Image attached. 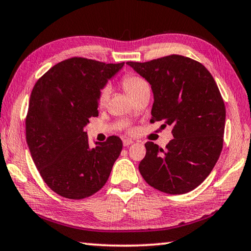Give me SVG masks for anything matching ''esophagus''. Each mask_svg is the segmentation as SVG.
<instances>
[{"mask_svg": "<svg viewBox=\"0 0 251 251\" xmlns=\"http://www.w3.org/2000/svg\"><path fill=\"white\" fill-rule=\"evenodd\" d=\"M132 144H133V140H131V139H125V140H123V146H126V147H128Z\"/></svg>", "mask_w": 251, "mask_h": 251, "instance_id": "esophagus-1", "label": "esophagus"}]
</instances>
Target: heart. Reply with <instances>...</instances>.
<instances>
[{"mask_svg": "<svg viewBox=\"0 0 251 251\" xmlns=\"http://www.w3.org/2000/svg\"><path fill=\"white\" fill-rule=\"evenodd\" d=\"M122 85L123 88L126 92V94L133 99L137 94H139L140 92H143L144 89L148 88V83L147 81L143 79L141 77H138V75H126L125 78L122 79ZM110 93H111V88L108 86H105L100 89V95H99V103L100 105H104L106 103L108 97H110Z\"/></svg>", "mask_w": 251, "mask_h": 251, "instance_id": "1", "label": "heart"}]
</instances>
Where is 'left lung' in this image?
<instances>
[{"label": "left lung", "mask_w": 251, "mask_h": 251, "mask_svg": "<svg viewBox=\"0 0 251 251\" xmlns=\"http://www.w3.org/2000/svg\"><path fill=\"white\" fill-rule=\"evenodd\" d=\"M126 64L151 86V122L173 126L174 138L165 150L145 144L140 174L165 194L194 190L212 172L223 148L225 105L213 75L201 63L176 54Z\"/></svg>", "instance_id": "8db88e82"}]
</instances>
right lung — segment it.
<instances>
[{
	"label": "right lung",
	"instance_id": "right-lung-1",
	"mask_svg": "<svg viewBox=\"0 0 251 251\" xmlns=\"http://www.w3.org/2000/svg\"><path fill=\"white\" fill-rule=\"evenodd\" d=\"M122 63L71 57L42 75L32 88L26 139L39 174L54 192L83 199L103 188L122 151L117 136L89 147L83 126L99 115V95Z\"/></svg>",
	"mask_w": 251,
	"mask_h": 251
}]
</instances>
